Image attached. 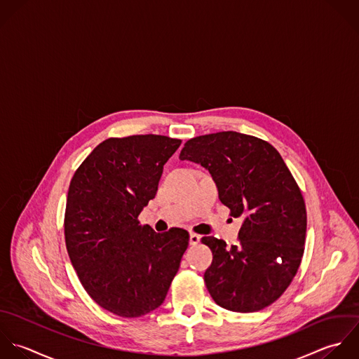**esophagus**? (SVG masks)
Here are the masks:
<instances>
[{"label": "esophagus", "mask_w": 359, "mask_h": 359, "mask_svg": "<svg viewBox=\"0 0 359 359\" xmlns=\"http://www.w3.org/2000/svg\"><path fill=\"white\" fill-rule=\"evenodd\" d=\"M200 239H201L200 235H197V233H194V232L190 233V245H191V246L198 245V243H200Z\"/></svg>", "instance_id": "esophagus-1"}]
</instances>
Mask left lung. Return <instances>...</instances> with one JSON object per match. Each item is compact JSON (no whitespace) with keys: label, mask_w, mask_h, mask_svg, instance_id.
Returning <instances> with one entry per match:
<instances>
[{"label":"left lung","mask_w":359,"mask_h":359,"mask_svg":"<svg viewBox=\"0 0 359 359\" xmlns=\"http://www.w3.org/2000/svg\"><path fill=\"white\" fill-rule=\"evenodd\" d=\"M179 158L205 168L221 203L243 217L239 245L201 239L212 252L204 274L210 295L232 312L264 309L288 288L304 256L306 208L294 176L271 144L236 131L191 138Z\"/></svg>","instance_id":"obj_1"}]
</instances>
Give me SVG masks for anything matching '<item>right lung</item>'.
Here are the masks:
<instances>
[{
    "label": "right lung",
    "mask_w": 359,
    "mask_h": 359,
    "mask_svg": "<svg viewBox=\"0 0 359 359\" xmlns=\"http://www.w3.org/2000/svg\"><path fill=\"white\" fill-rule=\"evenodd\" d=\"M182 141L130 135L100 142L74 173L64 217L69 260L88 295L121 318L162 305L189 246V232L156 233L138 215Z\"/></svg>",
    "instance_id": "1"
}]
</instances>
